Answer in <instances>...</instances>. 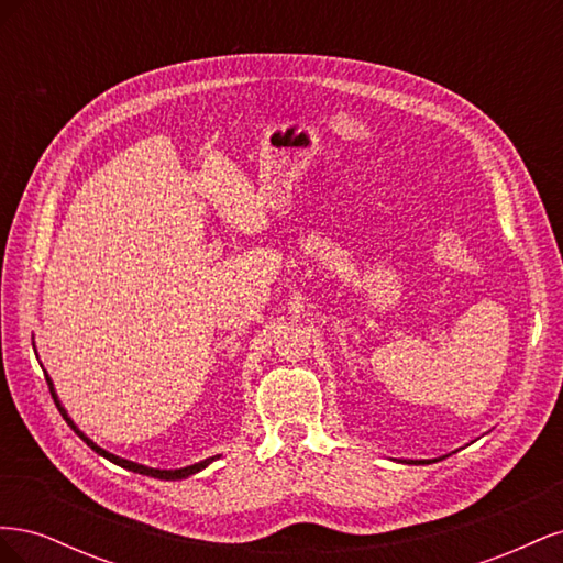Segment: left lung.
<instances>
[{"mask_svg": "<svg viewBox=\"0 0 563 563\" xmlns=\"http://www.w3.org/2000/svg\"><path fill=\"white\" fill-rule=\"evenodd\" d=\"M411 463H413V460H411ZM420 463H424V460H420Z\"/></svg>", "mask_w": 563, "mask_h": 563, "instance_id": "left-lung-1", "label": "left lung"}]
</instances>
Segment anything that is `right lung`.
I'll return each mask as SVG.
<instances>
[{
	"instance_id": "right-lung-1",
	"label": "right lung",
	"mask_w": 563,
	"mask_h": 563,
	"mask_svg": "<svg viewBox=\"0 0 563 563\" xmlns=\"http://www.w3.org/2000/svg\"><path fill=\"white\" fill-rule=\"evenodd\" d=\"M46 383H48V389H51V397L56 399V391H54V385H51V378H48V376H46ZM56 406H58L60 416L67 420V424H70V428H73V430H75L84 441H87V446H91L96 453H100L103 457H108L110 463H114V465H119V467H126V470H131V472L147 474V476H157V479H185V476H190V474H195V472H199V470L207 467L209 463H213V457H207V460H201V463H195V465H190V467H180V470H155V467H145V465H139V463H131V460H124V457H119V455H112V453L103 451L100 446H96L89 437H84V432H79V430L75 428V422H73L70 418H67L65 408L58 404V399H56Z\"/></svg>"
}]
</instances>
